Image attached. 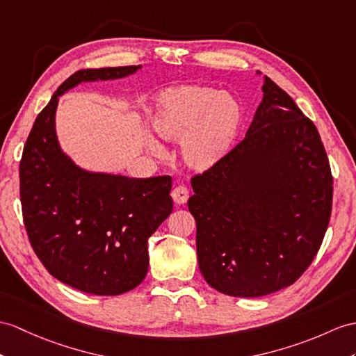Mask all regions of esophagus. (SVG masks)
I'll list each match as a JSON object with an SVG mask.
<instances>
[{"label":"esophagus","mask_w":356,"mask_h":356,"mask_svg":"<svg viewBox=\"0 0 356 356\" xmlns=\"http://www.w3.org/2000/svg\"><path fill=\"white\" fill-rule=\"evenodd\" d=\"M172 199L177 205H183L188 199V190L184 186H177L172 190Z\"/></svg>","instance_id":"34e87169"}]
</instances>
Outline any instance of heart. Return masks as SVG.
<instances>
[{"mask_svg": "<svg viewBox=\"0 0 356 356\" xmlns=\"http://www.w3.org/2000/svg\"><path fill=\"white\" fill-rule=\"evenodd\" d=\"M151 125L163 140H181V157L188 169L210 172L237 146L243 110L218 89L183 86L160 95L151 113ZM146 146L154 154L163 152V146L152 137L146 138Z\"/></svg>", "mask_w": 356, "mask_h": 356, "instance_id": "b5f03b06", "label": "heart"}]
</instances>
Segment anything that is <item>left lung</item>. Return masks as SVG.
<instances>
[{"label":"left lung","instance_id":"obj_1","mask_svg":"<svg viewBox=\"0 0 356 356\" xmlns=\"http://www.w3.org/2000/svg\"><path fill=\"white\" fill-rule=\"evenodd\" d=\"M245 140L192 179L199 270L214 290L259 298L313 263L327 229L332 175L316 125L270 78Z\"/></svg>","mask_w":356,"mask_h":356}]
</instances>
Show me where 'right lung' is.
I'll return each mask as SVG.
<instances>
[{"mask_svg":"<svg viewBox=\"0 0 356 356\" xmlns=\"http://www.w3.org/2000/svg\"><path fill=\"white\" fill-rule=\"evenodd\" d=\"M142 66L81 69L60 86L24 146L21 204L30 243L60 282L118 296L148 273V238L172 213V178H129L88 170L69 157L56 131L58 99L81 83L119 80Z\"/></svg>","mask_w":356,"mask_h":356,"instance_id":"add662e5","label":"right lung"}]
</instances>
